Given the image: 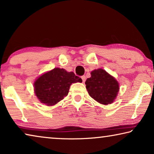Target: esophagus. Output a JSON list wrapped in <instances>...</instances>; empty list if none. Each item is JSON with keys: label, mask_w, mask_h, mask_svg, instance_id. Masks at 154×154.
Returning a JSON list of instances; mask_svg holds the SVG:
<instances>
[{"label": "esophagus", "mask_w": 154, "mask_h": 154, "mask_svg": "<svg viewBox=\"0 0 154 154\" xmlns=\"http://www.w3.org/2000/svg\"><path fill=\"white\" fill-rule=\"evenodd\" d=\"M82 82H83V83H84L85 81H86V76H85V75L82 76Z\"/></svg>", "instance_id": "esophagus-1"}]
</instances>
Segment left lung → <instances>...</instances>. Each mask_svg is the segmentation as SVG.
Masks as SVG:
<instances>
[{
  "label": "left lung",
  "mask_w": 154,
  "mask_h": 154,
  "mask_svg": "<svg viewBox=\"0 0 154 154\" xmlns=\"http://www.w3.org/2000/svg\"><path fill=\"white\" fill-rule=\"evenodd\" d=\"M91 74V77L85 82L89 95L100 104H111L119 91L118 82L101 68L94 70Z\"/></svg>",
  "instance_id": "obj_1"
}]
</instances>
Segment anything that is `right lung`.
I'll return each instance as SVG.
<instances>
[{"label": "right lung", "mask_w": 154, "mask_h": 154, "mask_svg": "<svg viewBox=\"0 0 154 154\" xmlns=\"http://www.w3.org/2000/svg\"><path fill=\"white\" fill-rule=\"evenodd\" d=\"M82 82L81 78L73 72H68L63 68H56L36 80L34 91L41 103L52 106L68 95L71 84Z\"/></svg>", "instance_id": "right-lung-1"}]
</instances>
